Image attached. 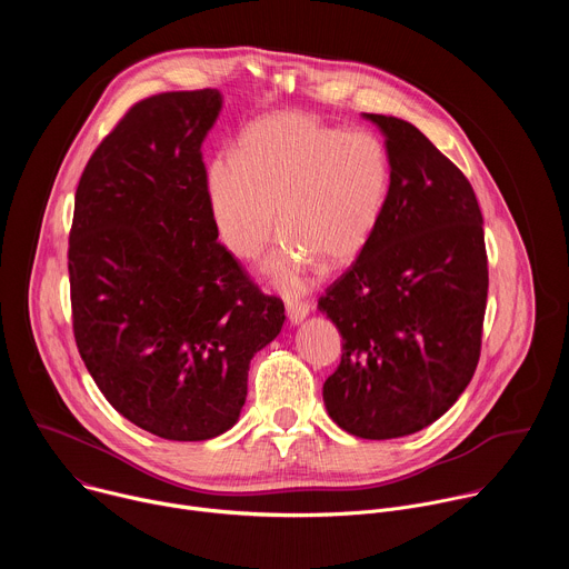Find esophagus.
<instances>
[{
  "instance_id": "obj_1",
  "label": "esophagus",
  "mask_w": 569,
  "mask_h": 569,
  "mask_svg": "<svg viewBox=\"0 0 569 569\" xmlns=\"http://www.w3.org/2000/svg\"><path fill=\"white\" fill-rule=\"evenodd\" d=\"M308 312H310V303H306V301L290 299V301L286 303V315H288L290 323H299V321H303V317H306Z\"/></svg>"
}]
</instances>
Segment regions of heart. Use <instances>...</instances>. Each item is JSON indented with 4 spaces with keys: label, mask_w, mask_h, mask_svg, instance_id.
<instances>
[{
    "label": "heart",
    "mask_w": 569,
    "mask_h": 569,
    "mask_svg": "<svg viewBox=\"0 0 569 569\" xmlns=\"http://www.w3.org/2000/svg\"><path fill=\"white\" fill-rule=\"evenodd\" d=\"M389 189L391 154L380 134L301 112L252 121L236 157H213L202 176L216 233L238 259H257L279 218L283 236L263 270L288 292L308 286L317 259L342 266L365 250Z\"/></svg>",
    "instance_id": "obj_1"
}]
</instances>
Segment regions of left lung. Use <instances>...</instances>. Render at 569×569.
Wrapping results in <instances>:
<instances>
[{
	"label": "left lung",
	"mask_w": 569,
	"mask_h": 569,
	"mask_svg": "<svg viewBox=\"0 0 569 569\" xmlns=\"http://www.w3.org/2000/svg\"><path fill=\"white\" fill-rule=\"evenodd\" d=\"M385 134L391 189L371 240L319 297L342 362L329 417L360 439L415 435L468 387L489 292L481 211L466 176L412 123L365 114Z\"/></svg>",
	"instance_id": "8db88e82"
}]
</instances>
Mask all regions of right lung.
Listing matches in <instances>:
<instances>
[{"instance_id": "right-lung-1", "label": "right lung", "mask_w": 569, "mask_h": 569, "mask_svg": "<svg viewBox=\"0 0 569 569\" xmlns=\"http://www.w3.org/2000/svg\"><path fill=\"white\" fill-rule=\"evenodd\" d=\"M218 90L134 103L80 176L69 288L80 358L112 408L171 441L227 432L257 351L283 327L218 242L202 193V141Z\"/></svg>"}]
</instances>
